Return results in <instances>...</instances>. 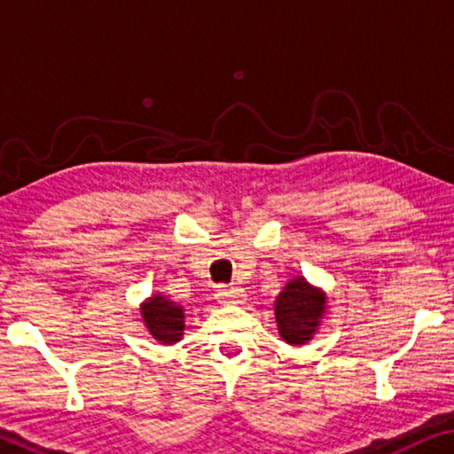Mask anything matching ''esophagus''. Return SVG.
<instances>
[{
    "mask_svg": "<svg viewBox=\"0 0 454 454\" xmlns=\"http://www.w3.org/2000/svg\"><path fill=\"white\" fill-rule=\"evenodd\" d=\"M245 290L242 288H220L218 294H215V298H218V302L222 304H240L242 300H245Z\"/></svg>",
    "mask_w": 454,
    "mask_h": 454,
    "instance_id": "obj_1",
    "label": "esophagus"
}]
</instances>
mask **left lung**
<instances>
[{
  "label": "left lung",
  "mask_w": 454,
  "mask_h": 454,
  "mask_svg": "<svg viewBox=\"0 0 454 454\" xmlns=\"http://www.w3.org/2000/svg\"><path fill=\"white\" fill-rule=\"evenodd\" d=\"M327 312V296L304 278H294L276 298V321L282 340L304 346L312 340Z\"/></svg>",
  "instance_id": "1"
}]
</instances>
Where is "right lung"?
Masks as SVG:
<instances>
[{
  "instance_id": "add662e5",
  "label": "right lung",
  "mask_w": 454,
  "mask_h": 454,
  "mask_svg": "<svg viewBox=\"0 0 454 454\" xmlns=\"http://www.w3.org/2000/svg\"><path fill=\"white\" fill-rule=\"evenodd\" d=\"M142 321L145 329L156 341L162 346H172V343L181 341L184 331V309L162 294H154V296L145 300L142 304Z\"/></svg>"
}]
</instances>
